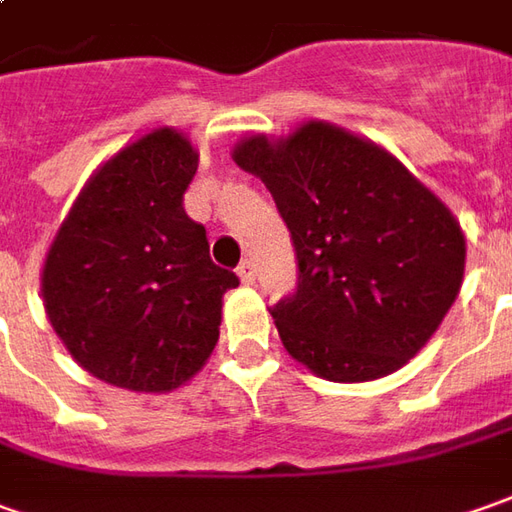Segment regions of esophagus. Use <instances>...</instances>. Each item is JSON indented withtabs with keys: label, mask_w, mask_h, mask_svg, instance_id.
I'll use <instances>...</instances> for the list:
<instances>
[{
	"label": "esophagus",
	"mask_w": 512,
	"mask_h": 512,
	"mask_svg": "<svg viewBox=\"0 0 512 512\" xmlns=\"http://www.w3.org/2000/svg\"><path fill=\"white\" fill-rule=\"evenodd\" d=\"M236 273H239V279L245 281V284H250V281L256 279V264L250 262V259H245V262L236 267Z\"/></svg>",
	"instance_id": "esophagus-1"
}]
</instances>
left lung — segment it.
<instances>
[{
	"label": "left lung",
	"instance_id": "obj_1",
	"mask_svg": "<svg viewBox=\"0 0 512 512\" xmlns=\"http://www.w3.org/2000/svg\"><path fill=\"white\" fill-rule=\"evenodd\" d=\"M233 160L270 188L296 250V290L270 307L287 352L335 383L414 358L462 284L451 211L392 154L318 120L248 137Z\"/></svg>",
	"mask_w": 512,
	"mask_h": 512
}]
</instances>
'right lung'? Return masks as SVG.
I'll use <instances>...</instances> for the list:
<instances>
[{"label": "right lung", "instance_id": "obj_1", "mask_svg": "<svg viewBox=\"0 0 512 512\" xmlns=\"http://www.w3.org/2000/svg\"><path fill=\"white\" fill-rule=\"evenodd\" d=\"M197 154L157 129L92 177L44 262L41 296L56 335L89 375L132 392H171L219 341L222 296L239 284L211 262L185 214Z\"/></svg>", "mask_w": 512, "mask_h": 512}]
</instances>
